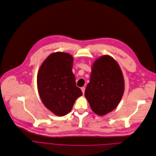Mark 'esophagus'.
Instances as JSON below:
<instances>
[{"instance_id":"obj_1","label":"esophagus","mask_w":156,"mask_h":156,"mask_svg":"<svg viewBox=\"0 0 156 156\" xmlns=\"http://www.w3.org/2000/svg\"><path fill=\"white\" fill-rule=\"evenodd\" d=\"M81 90L83 92V94H84V92H85V87H81Z\"/></svg>"}]
</instances>
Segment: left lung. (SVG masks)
Wrapping results in <instances>:
<instances>
[{
	"label": "left lung",
	"instance_id": "1",
	"mask_svg": "<svg viewBox=\"0 0 156 156\" xmlns=\"http://www.w3.org/2000/svg\"><path fill=\"white\" fill-rule=\"evenodd\" d=\"M124 90V80L116 61L107 55L97 59L84 93L92 110L100 116L111 112L118 105Z\"/></svg>",
	"mask_w": 156,
	"mask_h": 156
}]
</instances>
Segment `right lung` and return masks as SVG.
Segmentation results:
<instances>
[{
    "label": "right lung",
    "mask_w": 156,
    "mask_h": 156,
    "mask_svg": "<svg viewBox=\"0 0 156 156\" xmlns=\"http://www.w3.org/2000/svg\"><path fill=\"white\" fill-rule=\"evenodd\" d=\"M73 59L66 53L49 55L37 75V87L44 106L59 116L69 113L75 100L83 95L72 72Z\"/></svg>",
    "instance_id": "1"
}]
</instances>
